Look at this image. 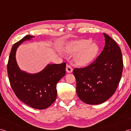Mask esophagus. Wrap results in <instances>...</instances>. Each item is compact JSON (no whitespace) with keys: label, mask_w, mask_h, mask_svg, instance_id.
<instances>
[{"label":"esophagus","mask_w":131,"mask_h":131,"mask_svg":"<svg viewBox=\"0 0 131 131\" xmlns=\"http://www.w3.org/2000/svg\"><path fill=\"white\" fill-rule=\"evenodd\" d=\"M66 71L68 73H72L73 71V69L70 66H67L66 67Z\"/></svg>","instance_id":"esophagus-1"}]
</instances>
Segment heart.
<instances>
[{
    "mask_svg": "<svg viewBox=\"0 0 131 131\" xmlns=\"http://www.w3.org/2000/svg\"><path fill=\"white\" fill-rule=\"evenodd\" d=\"M92 42L90 39L71 41L66 45L65 50L69 54L74 55L73 60L76 65L84 67L90 64L100 51L98 45Z\"/></svg>",
    "mask_w": 131,
    "mask_h": 131,
    "instance_id": "1",
    "label": "heart"
}]
</instances>
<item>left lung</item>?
<instances>
[{
  "label": "left lung",
  "mask_w": 131,
  "mask_h": 131,
  "mask_svg": "<svg viewBox=\"0 0 131 131\" xmlns=\"http://www.w3.org/2000/svg\"><path fill=\"white\" fill-rule=\"evenodd\" d=\"M105 45L95 62L73 71L76 93L82 102L99 105L113 95L121 81L123 62L121 50L115 41L103 33Z\"/></svg>",
  "instance_id": "obj_1"
}]
</instances>
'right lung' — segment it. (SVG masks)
Masks as SVG:
<instances>
[{
  "label": "right lung",
  "instance_id": "right-lung-1",
  "mask_svg": "<svg viewBox=\"0 0 131 131\" xmlns=\"http://www.w3.org/2000/svg\"><path fill=\"white\" fill-rule=\"evenodd\" d=\"M25 36L13 45L10 51L7 72L10 86L17 97L32 108L43 110L49 107L56 100L57 84L66 74V63L49 64L36 73H29L18 67L16 54L17 48L24 42L34 38Z\"/></svg>",
  "mask_w": 131,
  "mask_h": 131
}]
</instances>
